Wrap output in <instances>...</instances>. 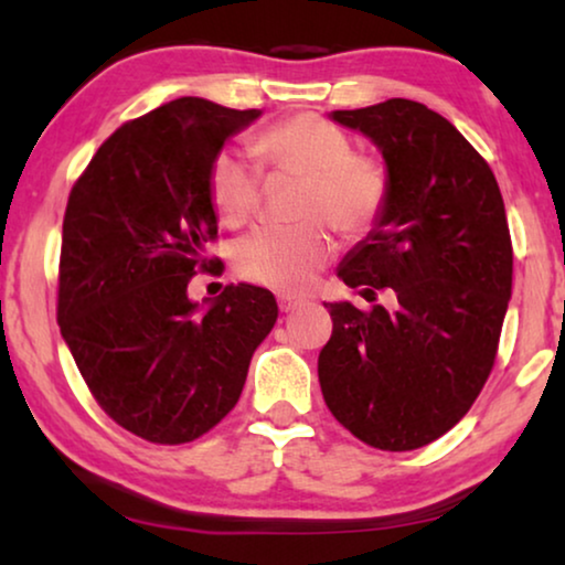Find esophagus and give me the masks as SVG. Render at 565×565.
<instances>
[{"label": "esophagus", "instance_id": "obj_1", "mask_svg": "<svg viewBox=\"0 0 565 565\" xmlns=\"http://www.w3.org/2000/svg\"><path fill=\"white\" fill-rule=\"evenodd\" d=\"M303 307V299L299 297H279V309L284 311V315H289V311Z\"/></svg>", "mask_w": 565, "mask_h": 565}]
</instances>
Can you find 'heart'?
Wrapping results in <instances>:
<instances>
[{
	"instance_id": "b5f03b06",
	"label": "heart",
	"mask_w": 565,
	"mask_h": 565,
	"mask_svg": "<svg viewBox=\"0 0 565 565\" xmlns=\"http://www.w3.org/2000/svg\"><path fill=\"white\" fill-rule=\"evenodd\" d=\"M254 156L271 178H303L297 205L301 223L241 238L234 264L246 281L301 294L337 254L327 222L347 238H362L380 226L392 195L390 170L380 158L354 153L352 138L315 113L291 115L258 132ZM209 195L223 223L244 226L262 209V169L241 150L221 148L209 166Z\"/></svg>"
}]
</instances>
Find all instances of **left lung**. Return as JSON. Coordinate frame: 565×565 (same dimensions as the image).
I'll list each match as a JSON object with an SVG mask.
<instances>
[{
  "label": "left lung",
  "instance_id": "obj_1",
  "mask_svg": "<svg viewBox=\"0 0 565 565\" xmlns=\"http://www.w3.org/2000/svg\"><path fill=\"white\" fill-rule=\"evenodd\" d=\"M331 120L364 132L390 170L387 213L339 266V279L395 311L329 307L319 354L327 407L362 443L425 447L468 415L495 364L513 289V244L495 175L450 120L392 97Z\"/></svg>",
  "mask_w": 565,
  "mask_h": 565
}]
</instances>
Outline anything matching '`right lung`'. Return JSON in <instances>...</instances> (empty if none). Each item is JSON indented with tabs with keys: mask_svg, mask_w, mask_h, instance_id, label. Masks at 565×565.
<instances>
[{
	"mask_svg": "<svg viewBox=\"0 0 565 565\" xmlns=\"http://www.w3.org/2000/svg\"><path fill=\"white\" fill-rule=\"evenodd\" d=\"M262 110L178 97L107 138L70 191L57 324L97 405L128 433L183 445L236 407L279 307L226 286L209 311L188 299L218 238L209 166Z\"/></svg>",
	"mask_w": 565,
	"mask_h": 565,
	"instance_id": "add662e5",
	"label": "right lung"
}]
</instances>
